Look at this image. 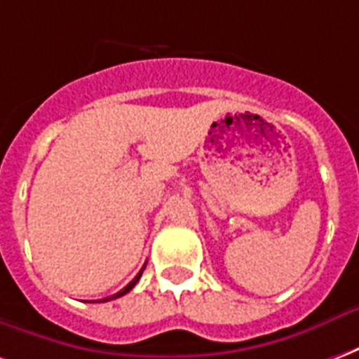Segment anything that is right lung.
<instances>
[{"mask_svg": "<svg viewBox=\"0 0 359 359\" xmlns=\"http://www.w3.org/2000/svg\"><path fill=\"white\" fill-rule=\"evenodd\" d=\"M144 266H146V264H144ZM144 266H142V270H144ZM142 270H140L139 274L135 276V280H133V281H129V283H127L126 287L121 289V291H119V293L112 294V297H108V299H104V301H112V299H118V297H123V294H126V293H129V291H131V289L135 287V285H137V281L140 280V276H142Z\"/></svg>", "mask_w": 359, "mask_h": 359, "instance_id": "add662e5", "label": "right lung"}]
</instances>
